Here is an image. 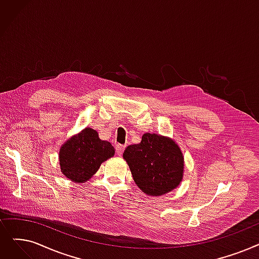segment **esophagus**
I'll return each instance as SVG.
<instances>
[{
	"label": "esophagus",
	"mask_w": 259,
	"mask_h": 259,
	"mask_svg": "<svg viewBox=\"0 0 259 259\" xmlns=\"http://www.w3.org/2000/svg\"><path fill=\"white\" fill-rule=\"evenodd\" d=\"M115 150H116V153H117L118 155H121L122 152H123V150H125V145L117 144V145L115 146Z\"/></svg>",
	"instance_id": "1"
}]
</instances>
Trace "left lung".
Instances as JSON below:
<instances>
[{
  "instance_id": "left-lung-1",
  "label": "left lung",
  "mask_w": 259,
  "mask_h": 259,
  "mask_svg": "<svg viewBox=\"0 0 259 259\" xmlns=\"http://www.w3.org/2000/svg\"><path fill=\"white\" fill-rule=\"evenodd\" d=\"M122 156L134 182L146 195H165L182 182L184 156L179 145L169 138L145 133L141 143L128 146Z\"/></svg>"
}]
</instances>
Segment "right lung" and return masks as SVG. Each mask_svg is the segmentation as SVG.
<instances>
[{"label": "right lung", "instance_id": "right-lung-1", "mask_svg": "<svg viewBox=\"0 0 259 259\" xmlns=\"http://www.w3.org/2000/svg\"><path fill=\"white\" fill-rule=\"evenodd\" d=\"M114 152L113 146L100 140L96 130L84 128L61 146V172L73 182L83 183L91 179L102 163L113 156Z\"/></svg>", "mask_w": 259, "mask_h": 259}]
</instances>
